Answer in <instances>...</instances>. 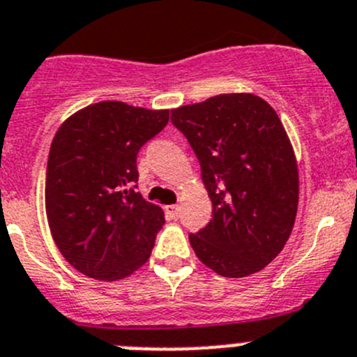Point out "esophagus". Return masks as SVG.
I'll list each match as a JSON object with an SVG mask.
<instances>
[{
  "mask_svg": "<svg viewBox=\"0 0 357 357\" xmlns=\"http://www.w3.org/2000/svg\"><path fill=\"white\" fill-rule=\"evenodd\" d=\"M165 211H167V216L169 218L176 220L179 216V206L172 204V206H165Z\"/></svg>",
  "mask_w": 357,
  "mask_h": 357,
  "instance_id": "34e87169",
  "label": "esophagus"
}]
</instances>
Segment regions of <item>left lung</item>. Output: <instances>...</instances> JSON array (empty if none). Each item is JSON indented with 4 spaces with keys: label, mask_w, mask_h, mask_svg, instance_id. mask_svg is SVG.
I'll list each match as a JSON object with an SVG mask.
<instances>
[{
    "label": "left lung",
    "mask_w": 357,
    "mask_h": 357,
    "mask_svg": "<svg viewBox=\"0 0 357 357\" xmlns=\"http://www.w3.org/2000/svg\"><path fill=\"white\" fill-rule=\"evenodd\" d=\"M171 121L188 139L213 204L190 245L227 278L254 275L284 250L299 199L294 149L275 109L250 93L183 105Z\"/></svg>",
    "instance_id": "1"
}]
</instances>
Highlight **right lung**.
I'll use <instances>...</instances> for the list:
<instances>
[{
  "mask_svg": "<svg viewBox=\"0 0 357 357\" xmlns=\"http://www.w3.org/2000/svg\"><path fill=\"white\" fill-rule=\"evenodd\" d=\"M169 111L98 102L70 116L52 139L45 211L63 257L89 278L114 282L149 259L165 224L137 190V153Z\"/></svg>",
  "mask_w": 357,
  "mask_h": 357,
  "instance_id": "right-lung-1",
  "label": "right lung"
}]
</instances>
